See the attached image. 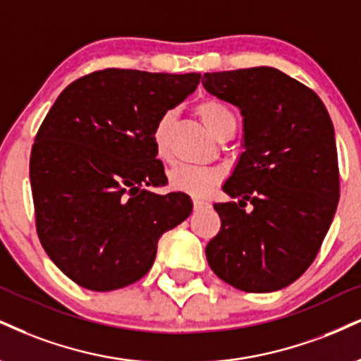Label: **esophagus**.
Here are the masks:
<instances>
[{
	"mask_svg": "<svg viewBox=\"0 0 361 361\" xmlns=\"http://www.w3.org/2000/svg\"><path fill=\"white\" fill-rule=\"evenodd\" d=\"M205 207H208V203L205 202V200L193 198V208H195V210H200V208H205Z\"/></svg>",
	"mask_w": 361,
	"mask_h": 361,
	"instance_id": "1",
	"label": "esophagus"
}]
</instances>
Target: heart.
Masks as SVG:
<instances>
[{"label": "heart", "instance_id": "obj_1", "mask_svg": "<svg viewBox=\"0 0 361 361\" xmlns=\"http://www.w3.org/2000/svg\"><path fill=\"white\" fill-rule=\"evenodd\" d=\"M197 114L207 129L214 134L215 137H220L224 133L232 129L235 131L237 119L232 109L225 106L224 102L207 99L197 106ZM176 119V112L173 109L164 111L159 119L156 121L153 129V145L154 151L159 158H166L168 154V136L169 129ZM219 173L215 169H205L197 166H188V164H178L168 173V181L171 188L176 192H183L188 195H205L210 192V188L219 181Z\"/></svg>", "mask_w": 361, "mask_h": 361}]
</instances>
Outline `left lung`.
I'll use <instances>...</instances> for the list:
<instances>
[{
  "label": "left lung",
  "instance_id": "1",
  "mask_svg": "<svg viewBox=\"0 0 361 361\" xmlns=\"http://www.w3.org/2000/svg\"><path fill=\"white\" fill-rule=\"evenodd\" d=\"M202 84L240 109L245 149L224 185L238 202L214 205L222 225L207 260L233 288L279 290L311 266L336 212L333 123L310 87L277 68L205 73Z\"/></svg>",
  "mask_w": 361,
  "mask_h": 361
}]
</instances>
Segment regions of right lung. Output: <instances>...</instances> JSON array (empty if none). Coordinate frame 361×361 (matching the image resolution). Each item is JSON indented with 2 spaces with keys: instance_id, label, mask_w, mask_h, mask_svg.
Returning a JSON list of instances; mask_svg holds the SVG:
<instances>
[{
  "instance_id": "right-lung-1",
  "label": "right lung",
  "mask_w": 361,
  "mask_h": 361,
  "mask_svg": "<svg viewBox=\"0 0 361 361\" xmlns=\"http://www.w3.org/2000/svg\"><path fill=\"white\" fill-rule=\"evenodd\" d=\"M200 73L106 68L80 77L49 111L30 156L37 233L75 284L114 290L153 266L158 240L192 214L166 185L153 129L197 89Z\"/></svg>"
}]
</instances>
